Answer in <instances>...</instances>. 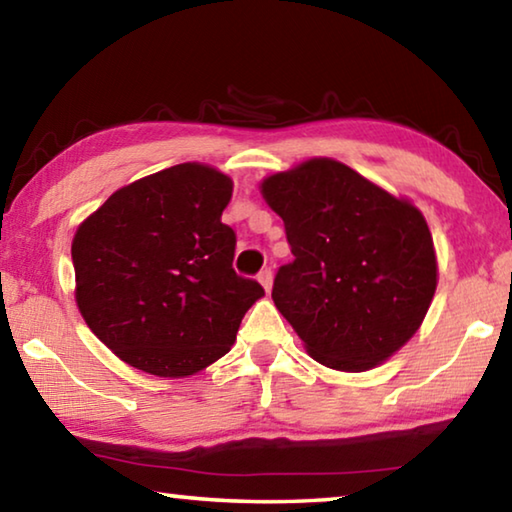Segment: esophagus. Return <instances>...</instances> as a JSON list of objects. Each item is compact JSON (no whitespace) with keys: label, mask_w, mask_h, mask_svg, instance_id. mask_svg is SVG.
I'll use <instances>...</instances> for the list:
<instances>
[{"label":"esophagus","mask_w":512,"mask_h":512,"mask_svg":"<svg viewBox=\"0 0 512 512\" xmlns=\"http://www.w3.org/2000/svg\"><path fill=\"white\" fill-rule=\"evenodd\" d=\"M259 284H262L266 293H271V287H273V273H271V268H264V271L259 273Z\"/></svg>","instance_id":"esophagus-1"}]
</instances>
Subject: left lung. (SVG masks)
<instances>
[{
	"label": "left lung",
	"instance_id": "obj_1",
	"mask_svg": "<svg viewBox=\"0 0 512 512\" xmlns=\"http://www.w3.org/2000/svg\"><path fill=\"white\" fill-rule=\"evenodd\" d=\"M284 221L293 262L273 302L323 366L377 368L418 332L438 284L422 212L348 164L311 158L259 185Z\"/></svg>",
	"mask_w": 512,
	"mask_h": 512
}]
</instances>
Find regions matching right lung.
<instances>
[{"label": "right lung", "instance_id": "right-lung-1", "mask_svg": "<svg viewBox=\"0 0 512 512\" xmlns=\"http://www.w3.org/2000/svg\"><path fill=\"white\" fill-rule=\"evenodd\" d=\"M230 198V176L185 162L117 189L76 228V307L128 366L180 379L230 352L264 296L232 268Z\"/></svg>", "mask_w": 512, "mask_h": 512}]
</instances>
